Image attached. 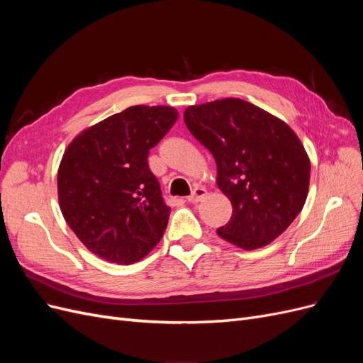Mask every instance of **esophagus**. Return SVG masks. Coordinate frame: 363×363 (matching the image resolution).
<instances>
[{"label":"esophagus","instance_id":"34e87169","mask_svg":"<svg viewBox=\"0 0 363 363\" xmlns=\"http://www.w3.org/2000/svg\"><path fill=\"white\" fill-rule=\"evenodd\" d=\"M207 195V191L204 188H201V186H196V188L192 191V194L188 196V201L189 203H200L201 200L206 199Z\"/></svg>","mask_w":363,"mask_h":363}]
</instances>
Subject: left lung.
I'll return each instance as SVG.
<instances>
[{
    "instance_id": "left-lung-1",
    "label": "left lung",
    "mask_w": 363,
    "mask_h": 363,
    "mask_svg": "<svg viewBox=\"0 0 363 363\" xmlns=\"http://www.w3.org/2000/svg\"><path fill=\"white\" fill-rule=\"evenodd\" d=\"M184 124L216 162V184L233 206L218 236L242 250L268 245L301 212L311 160L294 130L263 108L224 98L184 111Z\"/></svg>"
}]
</instances>
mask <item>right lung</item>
<instances>
[{
  "label": "right lung",
  "mask_w": 363,
  "mask_h": 363,
  "mask_svg": "<svg viewBox=\"0 0 363 363\" xmlns=\"http://www.w3.org/2000/svg\"><path fill=\"white\" fill-rule=\"evenodd\" d=\"M177 118L169 106H133L83 130L65 150L60 211L98 257L130 265L162 239L171 208L147 159Z\"/></svg>",
  "instance_id": "add662e5"
}]
</instances>
